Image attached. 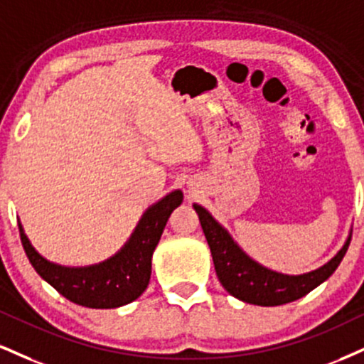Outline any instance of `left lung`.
<instances>
[{"mask_svg": "<svg viewBox=\"0 0 364 364\" xmlns=\"http://www.w3.org/2000/svg\"><path fill=\"white\" fill-rule=\"evenodd\" d=\"M193 208L198 213L201 229L207 237L213 266H215L222 287L235 299L246 304L261 305V307L290 304L317 288L334 273L339 262L343 261L349 247V240H351V232H349L344 246L321 268L304 274H284L254 261L232 239L229 230L212 217L207 208L198 203H195Z\"/></svg>", "mask_w": 364, "mask_h": 364, "instance_id": "left-lung-1", "label": "left lung"}]
</instances>
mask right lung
I'll list each match as a JSON object with an SVG mask.
<instances>
[{"label": "right lung", "instance_id": "1", "mask_svg": "<svg viewBox=\"0 0 364 364\" xmlns=\"http://www.w3.org/2000/svg\"><path fill=\"white\" fill-rule=\"evenodd\" d=\"M183 203V191H171L140 217L132 235L120 251L98 264L63 266L50 262L32 246L18 220L20 237L28 261L60 295L87 309H117L137 300L146 291L152 269V254L173 210Z\"/></svg>", "mask_w": 364, "mask_h": 364}]
</instances>
